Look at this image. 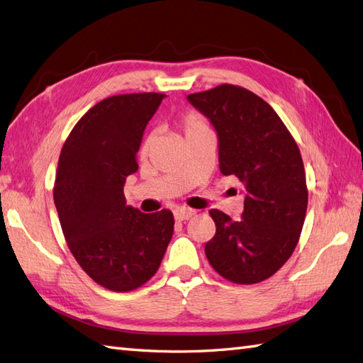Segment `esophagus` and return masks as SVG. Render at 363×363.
Wrapping results in <instances>:
<instances>
[{
	"instance_id": "esophagus-1",
	"label": "esophagus",
	"mask_w": 363,
	"mask_h": 363,
	"mask_svg": "<svg viewBox=\"0 0 363 363\" xmlns=\"http://www.w3.org/2000/svg\"><path fill=\"white\" fill-rule=\"evenodd\" d=\"M194 215V210L187 208V207H181L178 210H174V219L176 220H187Z\"/></svg>"
}]
</instances>
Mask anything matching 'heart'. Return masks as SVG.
<instances>
[{
	"label": "heart",
	"mask_w": 363,
	"mask_h": 363,
	"mask_svg": "<svg viewBox=\"0 0 363 363\" xmlns=\"http://www.w3.org/2000/svg\"><path fill=\"white\" fill-rule=\"evenodd\" d=\"M182 125H184V130H185V135L194 132V130H199V128L206 127V124H203V121L201 119V116L196 115V113H193V111L182 118ZM150 145H152V136H148V138L144 139V143L141 145V153L145 155L148 150H150Z\"/></svg>",
	"instance_id": "obj_1"
}]
</instances>
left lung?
Returning <instances> with one entry per match:
<instances>
[{
  "instance_id": "8db88e82",
  "label": "left lung",
  "mask_w": 363,
  "mask_h": 363,
  "mask_svg": "<svg viewBox=\"0 0 363 363\" xmlns=\"http://www.w3.org/2000/svg\"><path fill=\"white\" fill-rule=\"evenodd\" d=\"M210 119L219 170L244 184V211L210 210L216 235L206 244L211 267L235 284L273 276L299 240L308 203L299 147L273 107L247 89L222 84L187 96Z\"/></svg>"
}]
</instances>
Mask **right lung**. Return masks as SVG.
<instances>
[{
  "label": "right lung",
  "mask_w": 363,
  "mask_h": 363,
  "mask_svg": "<svg viewBox=\"0 0 363 363\" xmlns=\"http://www.w3.org/2000/svg\"><path fill=\"white\" fill-rule=\"evenodd\" d=\"M164 98L132 93L102 99L73 127L60 155L53 199L64 238L82 270L111 291L144 285L173 236L170 210L145 215L124 196L144 130Z\"/></svg>",
  "instance_id": "obj_1"
}]
</instances>
